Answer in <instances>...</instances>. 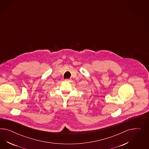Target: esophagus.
Wrapping results in <instances>:
<instances>
[{"label": "esophagus", "instance_id": "obj_1", "mask_svg": "<svg viewBox=\"0 0 149 149\" xmlns=\"http://www.w3.org/2000/svg\"><path fill=\"white\" fill-rule=\"evenodd\" d=\"M65 80L67 81H69V79H65Z\"/></svg>", "mask_w": 149, "mask_h": 149}]
</instances>
